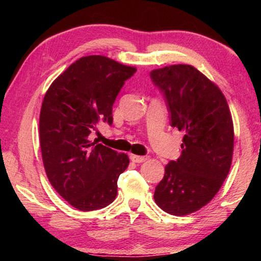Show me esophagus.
I'll return each instance as SVG.
<instances>
[{
    "mask_svg": "<svg viewBox=\"0 0 261 261\" xmlns=\"http://www.w3.org/2000/svg\"><path fill=\"white\" fill-rule=\"evenodd\" d=\"M130 159H131V161L137 162V163H140V162L146 161L147 159H148V156H140V155H135V154H131Z\"/></svg>",
    "mask_w": 261,
    "mask_h": 261,
    "instance_id": "1",
    "label": "esophagus"
}]
</instances>
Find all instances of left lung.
Wrapping results in <instances>:
<instances>
[{
  "mask_svg": "<svg viewBox=\"0 0 261 261\" xmlns=\"http://www.w3.org/2000/svg\"><path fill=\"white\" fill-rule=\"evenodd\" d=\"M170 113V125L184 135L182 153L165 168L154 200L171 215H188L213 199L230 170L233 124L220 88L189 64L151 71Z\"/></svg>",
  "mask_w": 261,
  "mask_h": 261,
  "instance_id": "8db88e82",
  "label": "left lung"
}]
</instances>
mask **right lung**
<instances>
[{
	"instance_id": "right-lung-1",
	"label": "right lung",
	"mask_w": 261,
	"mask_h": 261,
	"mask_svg": "<svg viewBox=\"0 0 261 261\" xmlns=\"http://www.w3.org/2000/svg\"><path fill=\"white\" fill-rule=\"evenodd\" d=\"M137 71L101 55L84 56L57 77L42 101L39 134L51 187L79 211L103 208L117 196V179L129 166L124 153L96 141V123H113V105Z\"/></svg>"
}]
</instances>
